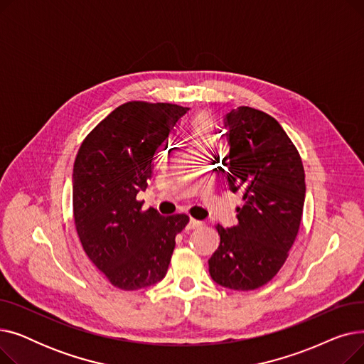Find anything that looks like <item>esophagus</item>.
<instances>
[{
    "instance_id": "esophagus-1",
    "label": "esophagus",
    "mask_w": 364,
    "mask_h": 364,
    "mask_svg": "<svg viewBox=\"0 0 364 364\" xmlns=\"http://www.w3.org/2000/svg\"><path fill=\"white\" fill-rule=\"evenodd\" d=\"M202 225H203L202 221L195 220V218H190V221H188V224H187V228H190V230H193V228H199V227H202Z\"/></svg>"
}]
</instances>
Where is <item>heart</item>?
Wrapping results in <instances>:
<instances>
[{"label":"heart","instance_id":"heart-1","mask_svg":"<svg viewBox=\"0 0 364 364\" xmlns=\"http://www.w3.org/2000/svg\"><path fill=\"white\" fill-rule=\"evenodd\" d=\"M211 140V132H209V124L205 118H199L195 122L193 129V141L198 144H203Z\"/></svg>","mask_w":364,"mask_h":364}]
</instances>
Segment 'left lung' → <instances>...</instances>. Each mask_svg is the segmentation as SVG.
<instances>
[{
  "instance_id": "left-lung-1",
  "label": "left lung",
  "mask_w": 364,
  "mask_h": 364,
  "mask_svg": "<svg viewBox=\"0 0 364 364\" xmlns=\"http://www.w3.org/2000/svg\"><path fill=\"white\" fill-rule=\"evenodd\" d=\"M228 188L242 195L237 225H217L220 246L209 258L217 284L252 291L270 282L299 230L305 174L299 153L270 114L242 106L224 117Z\"/></svg>"
}]
</instances>
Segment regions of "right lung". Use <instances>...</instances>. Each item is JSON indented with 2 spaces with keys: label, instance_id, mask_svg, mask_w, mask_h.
<instances>
[{
  "label": "right lung",
  "instance_id": "obj_1",
  "mask_svg": "<svg viewBox=\"0 0 364 364\" xmlns=\"http://www.w3.org/2000/svg\"><path fill=\"white\" fill-rule=\"evenodd\" d=\"M187 107L129 102L114 109L80 147L73 164L72 200L76 232L88 258L124 291L161 282L188 223L186 214L141 211L153 161Z\"/></svg>",
  "mask_w": 364,
  "mask_h": 364
}]
</instances>
